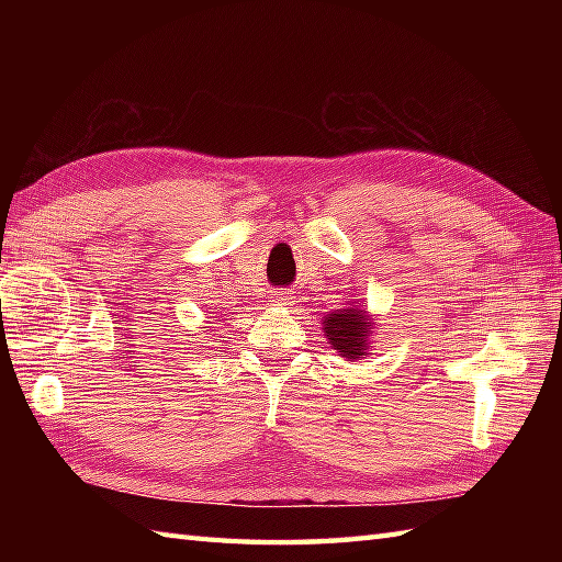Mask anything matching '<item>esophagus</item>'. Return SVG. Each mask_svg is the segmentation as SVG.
<instances>
[{
    "instance_id": "esophagus-1",
    "label": "esophagus",
    "mask_w": 562,
    "mask_h": 562,
    "mask_svg": "<svg viewBox=\"0 0 562 562\" xmlns=\"http://www.w3.org/2000/svg\"><path fill=\"white\" fill-rule=\"evenodd\" d=\"M292 300H294V296H292V292H274L272 296H270V302L274 304V306H290L292 304Z\"/></svg>"
}]
</instances>
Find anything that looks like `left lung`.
<instances>
[{"label":"left lung","mask_w":562,"mask_h":562,"mask_svg":"<svg viewBox=\"0 0 562 562\" xmlns=\"http://www.w3.org/2000/svg\"><path fill=\"white\" fill-rule=\"evenodd\" d=\"M374 321L369 318L364 308L350 304L348 308H336L326 314L324 333L333 350H338L345 360H360L369 350V333Z\"/></svg>","instance_id":"left-lung-1"}]
</instances>
